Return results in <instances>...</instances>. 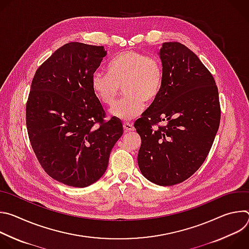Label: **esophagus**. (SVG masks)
<instances>
[{
  "label": "esophagus",
  "mask_w": 249,
  "mask_h": 249,
  "mask_svg": "<svg viewBox=\"0 0 249 249\" xmlns=\"http://www.w3.org/2000/svg\"><path fill=\"white\" fill-rule=\"evenodd\" d=\"M123 128H124V131L125 132H130V131H134V126L131 124V123H123Z\"/></svg>",
  "instance_id": "obj_1"
}]
</instances>
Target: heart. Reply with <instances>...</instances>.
I'll list each match as a JSON object with an SVG mask.
<instances>
[{
	"mask_svg": "<svg viewBox=\"0 0 249 249\" xmlns=\"http://www.w3.org/2000/svg\"><path fill=\"white\" fill-rule=\"evenodd\" d=\"M108 73L96 71L91 78V89L105 105L111 106L120 91L126 95L111 108V114L123 121L139 116L145 102H153L163 83L161 62L155 56L135 50H126L113 57L107 66Z\"/></svg>",
	"mask_w": 249,
	"mask_h": 249,
	"instance_id": "1",
	"label": "heart"
}]
</instances>
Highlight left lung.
Wrapping results in <instances>:
<instances>
[{
	"instance_id": "obj_1",
	"label": "left lung",
	"mask_w": 249,
	"mask_h": 249,
	"mask_svg": "<svg viewBox=\"0 0 249 249\" xmlns=\"http://www.w3.org/2000/svg\"><path fill=\"white\" fill-rule=\"evenodd\" d=\"M159 54L161 90L134 126L142 139V174L170 186L188 179L205 161L220 126L221 106L214 77L194 52L179 42H164Z\"/></svg>"
}]
</instances>
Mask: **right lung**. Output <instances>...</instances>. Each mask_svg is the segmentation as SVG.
<instances>
[{"label":"right lung","instance_id":"obj_1","mask_svg":"<svg viewBox=\"0 0 249 249\" xmlns=\"http://www.w3.org/2000/svg\"><path fill=\"white\" fill-rule=\"evenodd\" d=\"M107 51L70 42L37 69L26 103V127L33 152L53 179L86 187L105 172L123 134L121 121L104 120L91 78Z\"/></svg>","mask_w":249,"mask_h":249}]
</instances>
